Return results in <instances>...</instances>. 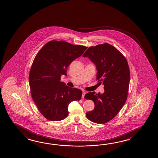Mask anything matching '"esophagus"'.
<instances>
[{"instance_id":"1","label":"esophagus","mask_w":158,"mask_h":158,"mask_svg":"<svg viewBox=\"0 0 158 158\" xmlns=\"http://www.w3.org/2000/svg\"><path fill=\"white\" fill-rule=\"evenodd\" d=\"M86 94V92H85V91H83V95H82V98H84V96H85V95Z\"/></svg>"}]
</instances>
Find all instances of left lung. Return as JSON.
<instances>
[{"label":"left lung","instance_id":"1","mask_svg":"<svg viewBox=\"0 0 158 158\" xmlns=\"http://www.w3.org/2000/svg\"><path fill=\"white\" fill-rule=\"evenodd\" d=\"M83 57H88L96 65V80L104 85V93L90 92L84 98L95 104L86 116L93 122L104 124L116 116L127 100L130 80L127 60L118 50L107 43L90 47Z\"/></svg>","mask_w":158,"mask_h":158}]
</instances>
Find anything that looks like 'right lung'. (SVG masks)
<instances>
[{
    "label": "right lung",
    "mask_w": 158,
    "mask_h": 158,
    "mask_svg": "<svg viewBox=\"0 0 158 158\" xmlns=\"http://www.w3.org/2000/svg\"><path fill=\"white\" fill-rule=\"evenodd\" d=\"M87 47L52 40L39 51L29 74L31 95L40 113L49 121H59L68 114V105L79 101L82 91L60 81L62 75L74 60L80 57Z\"/></svg>",
    "instance_id": "1"
}]
</instances>
